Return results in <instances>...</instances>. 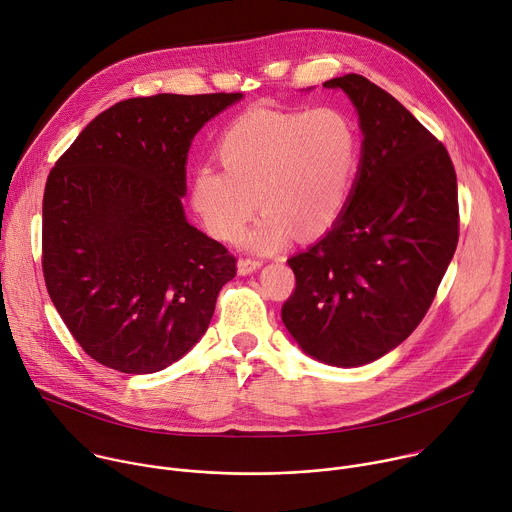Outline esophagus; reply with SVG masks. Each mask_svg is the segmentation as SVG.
<instances>
[{
	"instance_id": "obj_1",
	"label": "esophagus",
	"mask_w": 512,
	"mask_h": 512,
	"mask_svg": "<svg viewBox=\"0 0 512 512\" xmlns=\"http://www.w3.org/2000/svg\"><path fill=\"white\" fill-rule=\"evenodd\" d=\"M261 265H263V261H259V259H251V257L239 259V273L241 275H249V273L257 271Z\"/></svg>"
}]
</instances>
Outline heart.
I'll return each mask as SVG.
<instances>
[{
	"instance_id": "obj_1",
	"label": "heart",
	"mask_w": 512,
	"mask_h": 512,
	"mask_svg": "<svg viewBox=\"0 0 512 512\" xmlns=\"http://www.w3.org/2000/svg\"><path fill=\"white\" fill-rule=\"evenodd\" d=\"M223 168L202 164L190 178V204L218 241L271 253L296 233L326 235L344 214L358 174L354 121L336 107L279 111L255 107L237 117L216 143Z\"/></svg>"
}]
</instances>
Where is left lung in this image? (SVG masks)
I'll list each match as a JSON object with an SVG mask.
<instances>
[{
    "label": "left lung",
    "instance_id": "1",
    "mask_svg": "<svg viewBox=\"0 0 512 512\" xmlns=\"http://www.w3.org/2000/svg\"><path fill=\"white\" fill-rule=\"evenodd\" d=\"M358 113L362 152L340 221L287 259L296 289L281 320L332 367H362L397 348L427 314L458 245V182L444 143L360 75L324 83Z\"/></svg>",
    "mask_w": 512,
    "mask_h": 512
}]
</instances>
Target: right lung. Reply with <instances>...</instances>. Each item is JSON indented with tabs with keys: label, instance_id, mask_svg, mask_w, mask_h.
I'll return each mask as SVG.
<instances>
[{
	"label": "right lung",
	"instance_id": "1",
	"mask_svg": "<svg viewBox=\"0 0 512 512\" xmlns=\"http://www.w3.org/2000/svg\"><path fill=\"white\" fill-rule=\"evenodd\" d=\"M241 93L135 97L97 115L50 170L42 202L48 296L83 350L125 375L158 373L206 332L237 273L186 221V160Z\"/></svg>",
	"mask_w": 512,
	"mask_h": 512
}]
</instances>
